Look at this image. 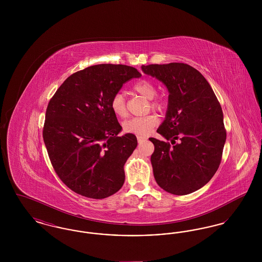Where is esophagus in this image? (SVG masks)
<instances>
[{
  "label": "esophagus",
  "instance_id": "1",
  "mask_svg": "<svg viewBox=\"0 0 262 262\" xmlns=\"http://www.w3.org/2000/svg\"><path fill=\"white\" fill-rule=\"evenodd\" d=\"M146 137H140V136H138L137 137V141H138V143H141V142H144V141H146Z\"/></svg>",
  "mask_w": 262,
  "mask_h": 262
}]
</instances>
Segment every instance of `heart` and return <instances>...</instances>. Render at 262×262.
<instances>
[{
  "label": "heart",
  "instance_id": "b5f03b06",
  "mask_svg": "<svg viewBox=\"0 0 262 262\" xmlns=\"http://www.w3.org/2000/svg\"><path fill=\"white\" fill-rule=\"evenodd\" d=\"M134 90L144 97L151 100L150 106L153 109L160 110L164 107V102L161 98H154L156 94V88L154 84L147 79H140L134 84ZM110 106L113 113L121 118H124L127 114L125 105V96L121 92H117L113 95ZM159 124V119L154 114H148L140 117H133L126 120L123 124V128L127 134H134L137 136H145L149 134L156 125Z\"/></svg>",
  "mask_w": 262,
  "mask_h": 262
}]
</instances>
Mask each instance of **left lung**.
<instances>
[{"mask_svg": "<svg viewBox=\"0 0 262 262\" xmlns=\"http://www.w3.org/2000/svg\"><path fill=\"white\" fill-rule=\"evenodd\" d=\"M141 70L169 91L166 118L157 133L173 145L149 138L156 183L172 194L191 193L211 180L221 163L226 141L221 105L205 77L189 64H148Z\"/></svg>", "mask_w": 262, "mask_h": 262, "instance_id": "obj_1", "label": "left lung"}]
</instances>
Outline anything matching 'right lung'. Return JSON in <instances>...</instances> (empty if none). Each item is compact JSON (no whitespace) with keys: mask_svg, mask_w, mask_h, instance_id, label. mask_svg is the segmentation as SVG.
I'll return each instance as SVG.
<instances>
[{"mask_svg":"<svg viewBox=\"0 0 262 262\" xmlns=\"http://www.w3.org/2000/svg\"><path fill=\"white\" fill-rule=\"evenodd\" d=\"M140 75L125 64L91 66L70 75L49 101L44 143L56 174L76 193L102 200L123 187L124 165L137 139L133 134L118 137L122 126L110 101Z\"/></svg>","mask_w":262,"mask_h":262,"instance_id":"add662e5","label":"right lung"}]
</instances>
